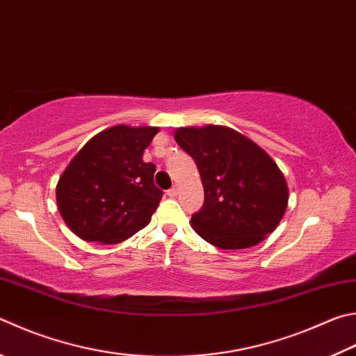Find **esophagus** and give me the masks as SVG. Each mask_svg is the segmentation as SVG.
I'll return each mask as SVG.
<instances>
[{"instance_id": "1", "label": "esophagus", "mask_w": 356, "mask_h": 356, "mask_svg": "<svg viewBox=\"0 0 356 356\" xmlns=\"http://www.w3.org/2000/svg\"><path fill=\"white\" fill-rule=\"evenodd\" d=\"M166 195H168V196H170V197H176V196L179 195V188H177V186H176V185H174V186H172V188H170V190H168V193H166Z\"/></svg>"}]
</instances>
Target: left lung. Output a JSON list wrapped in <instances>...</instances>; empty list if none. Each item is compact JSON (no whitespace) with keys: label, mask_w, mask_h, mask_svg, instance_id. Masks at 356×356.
Returning a JSON list of instances; mask_svg holds the SVG:
<instances>
[{"label":"left lung","mask_w":356,"mask_h":356,"mask_svg":"<svg viewBox=\"0 0 356 356\" xmlns=\"http://www.w3.org/2000/svg\"><path fill=\"white\" fill-rule=\"evenodd\" d=\"M174 138L202 179L204 205L191 216L200 238L219 249H245L273 234L285 215L288 185L260 146L224 126L179 127Z\"/></svg>","instance_id":"obj_1"}]
</instances>
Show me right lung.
<instances>
[{
  "label": "right lung",
  "mask_w": 356,
  "mask_h": 356,
  "mask_svg": "<svg viewBox=\"0 0 356 356\" xmlns=\"http://www.w3.org/2000/svg\"><path fill=\"white\" fill-rule=\"evenodd\" d=\"M159 127L113 126L95 135L70 161L56 186L63 221L83 241L121 243L146 227L163 191L143 152Z\"/></svg>",
  "instance_id": "right-lung-1"
}]
</instances>
